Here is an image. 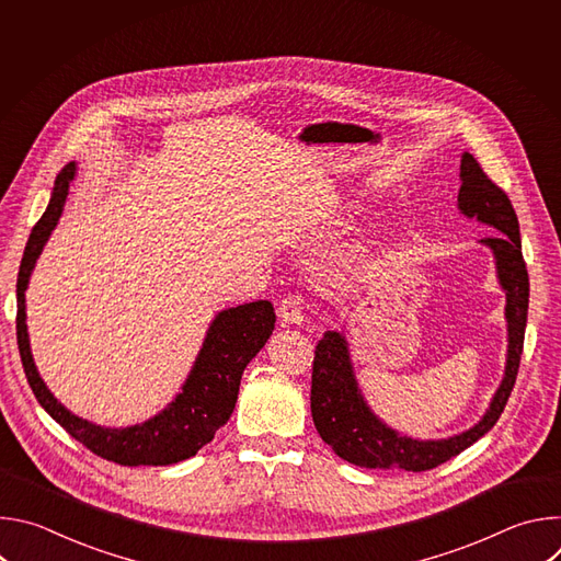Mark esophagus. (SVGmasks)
<instances>
[{
    "mask_svg": "<svg viewBox=\"0 0 561 561\" xmlns=\"http://www.w3.org/2000/svg\"><path fill=\"white\" fill-rule=\"evenodd\" d=\"M277 314L282 319V324H301L304 322V310L299 297H286L279 301Z\"/></svg>",
    "mask_w": 561,
    "mask_h": 561,
    "instance_id": "obj_1",
    "label": "esophagus"
}]
</instances>
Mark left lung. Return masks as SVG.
<instances>
[{"instance_id": "obj_1", "label": "left lung", "mask_w": 561, "mask_h": 561, "mask_svg": "<svg viewBox=\"0 0 561 561\" xmlns=\"http://www.w3.org/2000/svg\"><path fill=\"white\" fill-rule=\"evenodd\" d=\"M459 180L457 208L461 215L500 230L495 237H484L482 244L493 251L497 279L506 293L508 353L504 379L489 411L472 428L448 439H413L399 435L370 411L355 379L344 331H327L314 346L310 413L319 437L355 466L431 470L484 437L504 413L515 386L528 314V271L522 257L519 221L508 195L489 180L470 152L461 154Z\"/></svg>"}]
</instances>
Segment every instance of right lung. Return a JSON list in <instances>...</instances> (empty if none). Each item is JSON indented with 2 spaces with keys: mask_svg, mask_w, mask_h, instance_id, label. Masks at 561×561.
<instances>
[{
  "mask_svg": "<svg viewBox=\"0 0 561 561\" xmlns=\"http://www.w3.org/2000/svg\"><path fill=\"white\" fill-rule=\"evenodd\" d=\"M72 180L75 164H66L55 180L48 208L35 224L20 264L18 346L26 379L42 409L91 453L122 466H169L184 461L206 446L232 415L244 368L273 335V304L257 299L217 312L182 392L162 413H157L148 422L126 428H106L72 415L57 402L37 373L28 342L24 295L35 262L61 217Z\"/></svg>",
  "mask_w": 561,
  "mask_h": 561,
  "instance_id": "add662e5",
  "label": "right lung"
}]
</instances>
